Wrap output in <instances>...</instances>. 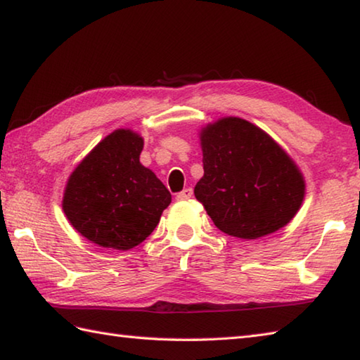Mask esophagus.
<instances>
[{"instance_id":"1","label":"esophagus","mask_w":360,"mask_h":360,"mask_svg":"<svg viewBox=\"0 0 360 360\" xmlns=\"http://www.w3.org/2000/svg\"><path fill=\"white\" fill-rule=\"evenodd\" d=\"M191 196H193L191 188H185L184 191H180L179 194H176V199H179V200H186V199H190Z\"/></svg>"}]
</instances>
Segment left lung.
<instances>
[{"mask_svg": "<svg viewBox=\"0 0 360 360\" xmlns=\"http://www.w3.org/2000/svg\"><path fill=\"white\" fill-rule=\"evenodd\" d=\"M200 145L204 176L194 196L219 231L251 240L291 221L304 200V176L272 137L229 117L204 128Z\"/></svg>", "mask_w": 360, "mask_h": 360, "instance_id": "1", "label": "left lung"}]
</instances>
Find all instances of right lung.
Returning a JSON list of instances; mask_svg holds the SVG:
<instances>
[{
	"mask_svg": "<svg viewBox=\"0 0 360 360\" xmlns=\"http://www.w3.org/2000/svg\"><path fill=\"white\" fill-rule=\"evenodd\" d=\"M142 148L141 136L117 129L69 176L63 210L74 228L99 247H137L172 200L162 181L139 161Z\"/></svg>",
	"mask_w": 360,
	"mask_h": 360,
	"instance_id": "add662e5",
	"label": "right lung"
}]
</instances>
